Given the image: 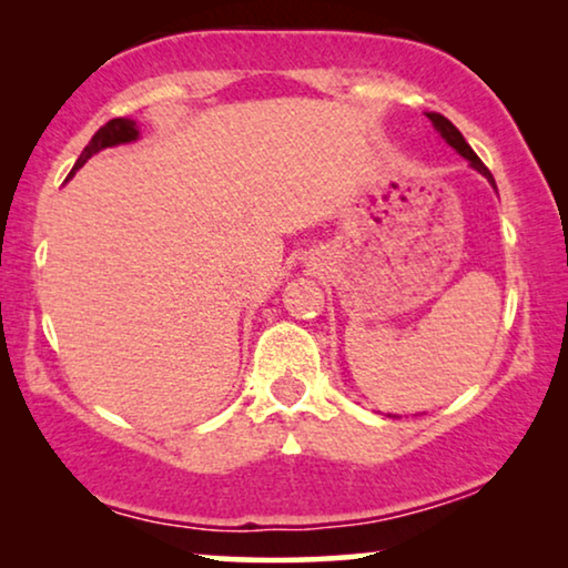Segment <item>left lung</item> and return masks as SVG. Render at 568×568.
Segmentation results:
<instances>
[{
	"label": "left lung",
	"instance_id": "8db88e82",
	"mask_svg": "<svg viewBox=\"0 0 568 568\" xmlns=\"http://www.w3.org/2000/svg\"><path fill=\"white\" fill-rule=\"evenodd\" d=\"M426 119H429V121H432V126L439 131V136H442V139H445V142H447L449 146H453V150H455L457 154H463V158L470 162V168H473V170H478V173H480V175H484V178H486V181H488V183H491V185H494V189H496V183H494V175H491V170H488V168L484 165V162H480V158H478V154L470 150V144H468V142H465V139H463V134H460V131H457V129L453 126V121H447V119H445V115H442V113H426ZM387 416H390V414H387Z\"/></svg>",
	"mask_w": 568,
	"mask_h": 568
}]
</instances>
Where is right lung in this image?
Here are the masks:
<instances>
[{"label":"right lung","instance_id":"1","mask_svg":"<svg viewBox=\"0 0 568 568\" xmlns=\"http://www.w3.org/2000/svg\"><path fill=\"white\" fill-rule=\"evenodd\" d=\"M139 139V126H136V121H131V119H113V121H108L105 126H100L98 131H95V136L90 139V144L84 146L82 150V154H80V160L74 162V168H72V173H69V178H72L77 170H80L84 162H88L92 154H98V152H103V150H108V146H119V144H129V142H136Z\"/></svg>","mask_w":568,"mask_h":568}]
</instances>
